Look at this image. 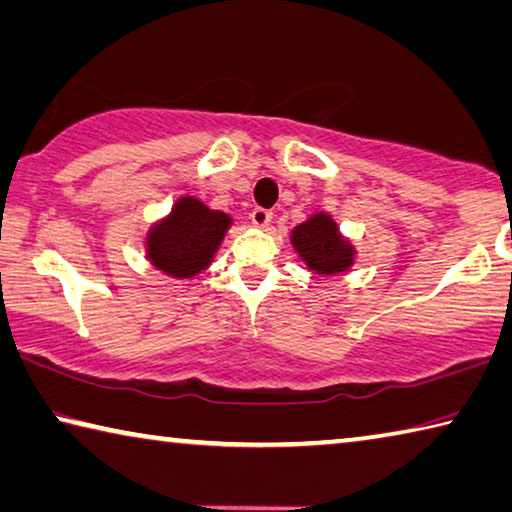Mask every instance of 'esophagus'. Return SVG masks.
Here are the masks:
<instances>
[{"instance_id":"34e87169","label":"esophagus","mask_w":512,"mask_h":512,"mask_svg":"<svg viewBox=\"0 0 512 512\" xmlns=\"http://www.w3.org/2000/svg\"><path fill=\"white\" fill-rule=\"evenodd\" d=\"M250 221H253L255 227H269V223L273 221V212L264 207H255L253 212H250Z\"/></svg>"}]
</instances>
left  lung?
Returning a JSON list of instances; mask_svg holds the SVG:
<instances>
[{
  "instance_id": "obj_1",
  "label": "left lung",
  "mask_w": 512,
  "mask_h": 512,
  "mask_svg": "<svg viewBox=\"0 0 512 512\" xmlns=\"http://www.w3.org/2000/svg\"><path fill=\"white\" fill-rule=\"evenodd\" d=\"M291 243L307 269L321 275L342 273L353 264V246L337 230L328 214H314L291 232Z\"/></svg>"
}]
</instances>
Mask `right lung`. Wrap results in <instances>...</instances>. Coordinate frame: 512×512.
Instances as JSON below:
<instances>
[{"label":"right lung","mask_w":512,"mask_h":512,"mask_svg":"<svg viewBox=\"0 0 512 512\" xmlns=\"http://www.w3.org/2000/svg\"><path fill=\"white\" fill-rule=\"evenodd\" d=\"M230 225L227 214L191 196L180 198L170 216L150 230L148 259L173 278H193L212 262Z\"/></svg>","instance_id":"right-lung-1"}]
</instances>
